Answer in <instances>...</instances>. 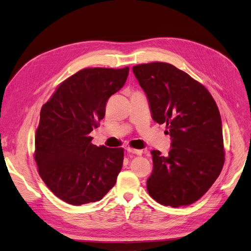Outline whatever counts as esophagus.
<instances>
[{
    "mask_svg": "<svg viewBox=\"0 0 251 251\" xmlns=\"http://www.w3.org/2000/svg\"><path fill=\"white\" fill-rule=\"evenodd\" d=\"M126 151L128 153H132V154H136V155H142V153H143L142 150H138V149H135V148H130V147H127Z\"/></svg>",
    "mask_w": 251,
    "mask_h": 251,
    "instance_id": "esophagus-1",
    "label": "esophagus"
}]
</instances>
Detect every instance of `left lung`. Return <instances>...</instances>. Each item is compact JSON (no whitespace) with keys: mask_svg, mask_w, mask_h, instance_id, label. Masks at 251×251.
<instances>
[{"mask_svg":"<svg viewBox=\"0 0 251 251\" xmlns=\"http://www.w3.org/2000/svg\"><path fill=\"white\" fill-rule=\"evenodd\" d=\"M149 101L152 119L166 124L171 137L167 156L152 150L147 180L152 199L178 208L200 200L218 178L225 162L221 115L202 84L168 63L132 67Z\"/></svg>","mask_w":251,"mask_h":251,"instance_id":"8db88e82","label":"left lung"}]
</instances>
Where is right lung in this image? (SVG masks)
I'll use <instances>...</instances> for the list:
<instances>
[{"instance_id":"obj_1","label":"right lung","mask_w":251,"mask_h":251,"mask_svg":"<svg viewBox=\"0 0 251 251\" xmlns=\"http://www.w3.org/2000/svg\"><path fill=\"white\" fill-rule=\"evenodd\" d=\"M128 67L86 68L57 86L40 110L34 159L41 179L62 201L80 205L100 201L116 182L123 148L91 143L108 98L125 85Z\"/></svg>"}]
</instances>
